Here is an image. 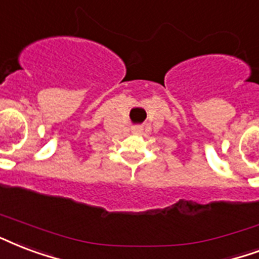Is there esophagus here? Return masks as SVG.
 Wrapping results in <instances>:
<instances>
[{
  "label": "esophagus",
  "mask_w": 259,
  "mask_h": 259,
  "mask_svg": "<svg viewBox=\"0 0 259 259\" xmlns=\"http://www.w3.org/2000/svg\"><path fill=\"white\" fill-rule=\"evenodd\" d=\"M133 132L134 133H140V132H141V129H140V127H134Z\"/></svg>",
  "instance_id": "obj_1"
}]
</instances>
